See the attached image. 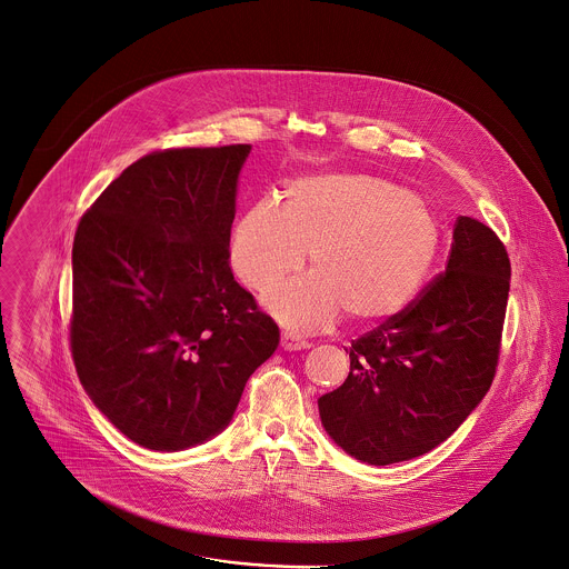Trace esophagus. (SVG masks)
<instances>
[{"instance_id":"obj_1","label":"esophagus","mask_w":569,"mask_h":569,"mask_svg":"<svg viewBox=\"0 0 569 569\" xmlns=\"http://www.w3.org/2000/svg\"><path fill=\"white\" fill-rule=\"evenodd\" d=\"M281 347L288 349V351H297V349H308V347H312V342L306 341L303 337H299V335L292 332V330H283V332H281Z\"/></svg>"}]
</instances>
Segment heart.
Masks as SVG:
<instances>
[{
  "label": "heart",
  "instance_id": "obj_1",
  "mask_svg": "<svg viewBox=\"0 0 569 569\" xmlns=\"http://www.w3.org/2000/svg\"><path fill=\"white\" fill-rule=\"evenodd\" d=\"M438 246V218L420 193L365 173H328L292 182L283 207L252 204L232 232L230 261L246 286L263 290L301 268L310 250L315 272L277 283L263 303L286 326L319 328L341 310L353 321L400 310Z\"/></svg>",
  "mask_w": 569,
  "mask_h": 569
}]
</instances>
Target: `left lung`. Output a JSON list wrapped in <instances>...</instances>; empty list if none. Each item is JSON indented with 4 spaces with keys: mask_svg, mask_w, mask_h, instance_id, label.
I'll return each instance as SVG.
<instances>
[{
    "mask_svg": "<svg viewBox=\"0 0 569 569\" xmlns=\"http://www.w3.org/2000/svg\"><path fill=\"white\" fill-rule=\"evenodd\" d=\"M508 290L503 241L492 228L457 218L447 270L351 341L347 380L319 398L332 440L376 466L442 445L492 385Z\"/></svg>",
    "mask_w": 569,
    "mask_h": 569,
    "instance_id": "1",
    "label": "left lung"
}]
</instances>
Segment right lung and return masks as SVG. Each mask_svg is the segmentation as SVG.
Instances as JSON below:
<instances>
[{
  "mask_svg": "<svg viewBox=\"0 0 569 569\" xmlns=\"http://www.w3.org/2000/svg\"><path fill=\"white\" fill-rule=\"evenodd\" d=\"M250 144L173 147L129 164L72 246L70 349L81 385L131 442L180 451L220 433L277 323L230 270Z\"/></svg>",
  "mask_w": 569,
  "mask_h": 569,
  "instance_id": "obj_1",
  "label": "right lung"
}]
</instances>
